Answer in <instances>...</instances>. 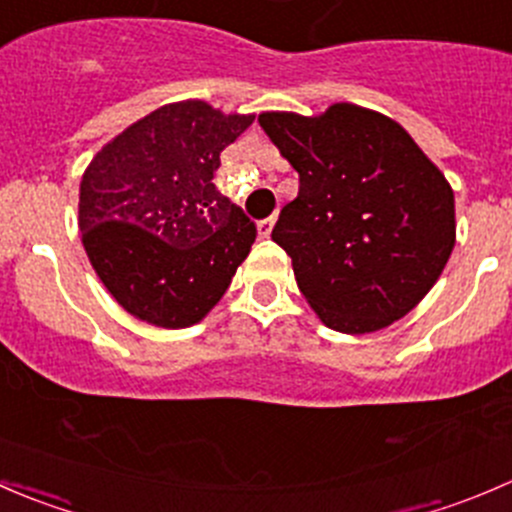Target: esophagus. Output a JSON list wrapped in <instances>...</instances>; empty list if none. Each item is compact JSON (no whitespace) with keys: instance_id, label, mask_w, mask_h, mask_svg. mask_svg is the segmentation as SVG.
Wrapping results in <instances>:
<instances>
[{"instance_id":"34e87169","label":"esophagus","mask_w":512,"mask_h":512,"mask_svg":"<svg viewBox=\"0 0 512 512\" xmlns=\"http://www.w3.org/2000/svg\"><path fill=\"white\" fill-rule=\"evenodd\" d=\"M272 225H275V215H270V218L260 220V223H257V232H260L262 237H267L272 232Z\"/></svg>"}]
</instances>
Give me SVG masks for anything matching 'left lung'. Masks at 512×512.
Wrapping results in <instances>:
<instances>
[{
  "mask_svg": "<svg viewBox=\"0 0 512 512\" xmlns=\"http://www.w3.org/2000/svg\"><path fill=\"white\" fill-rule=\"evenodd\" d=\"M299 173L272 240L329 329L366 334L409 314L456 242L453 190L396 121L334 103L314 118L260 113Z\"/></svg>",
  "mask_w": 512,
  "mask_h": 512,
  "instance_id": "left-lung-1",
  "label": "left lung"
}]
</instances>
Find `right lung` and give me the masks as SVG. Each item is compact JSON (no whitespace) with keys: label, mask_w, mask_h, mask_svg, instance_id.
Listing matches in <instances>:
<instances>
[{"label":"right lung","mask_w":512,"mask_h":512,"mask_svg":"<svg viewBox=\"0 0 512 512\" xmlns=\"http://www.w3.org/2000/svg\"><path fill=\"white\" fill-rule=\"evenodd\" d=\"M255 116L205 101L148 113L86 168L79 227L96 275L133 317L180 329L230 287L257 227L213 183L220 153Z\"/></svg>","instance_id":"1"}]
</instances>
